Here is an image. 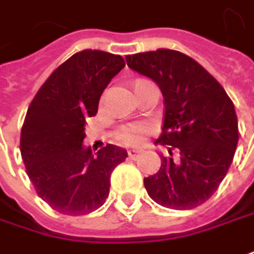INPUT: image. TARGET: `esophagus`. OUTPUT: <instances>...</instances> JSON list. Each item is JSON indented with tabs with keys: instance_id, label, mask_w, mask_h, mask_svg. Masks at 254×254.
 <instances>
[{
	"instance_id": "obj_1",
	"label": "esophagus",
	"mask_w": 254,
	"mask_h": 254,
	"mask_svg": "<svg viewBox=\"0 0 254 254\" xmlns=\"http://www.w3.org/2000/svg\"><path fill=\"white\" fill-rule=\"evenodd\" d=\"M127 156H129L132 160H136V159L140 156V152H139V150H129V152H127Z\"/></svg>"
}]
</instances>
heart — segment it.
<instances>
[{"instance_id":"b5f03b06","label":"heart","mask_w":254,"mask_h":254,"mask_svg":"<svg viewBox=\"0 0 254 254\" xmlns=\"http://www.w3.org/2000/svg\"><path fill=\"white\" fill-rule=\"evenodd\" d=\"M146 132H147V127L143 124H129L119 127L118 139L122 143L135 146L143 140Z\"/></svg>"}]
</instances>
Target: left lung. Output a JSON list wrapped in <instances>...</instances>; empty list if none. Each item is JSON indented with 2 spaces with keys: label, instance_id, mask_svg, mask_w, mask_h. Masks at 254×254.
<instances>
[{
  "label": "left lung",
  "instance_id": "1",
  "mask_svg": "<svg viewBox=\"0 0 254 254\" xmlns=\"http://www.w3.org/2000/svg\"><path fill=\"white\" fill-rule=\"evenodd\" d=\"M127 66L152 78L164 98L162 133L156 143L180 150L179 162L162 156L144 188L154 202L191 209L214 195L233 162L239 140L233 102L221 84L187 55L157 49L127 56Z\"/></svg>",
  "mask_w": 254,
  "mask_h": 254
}]
</instances>
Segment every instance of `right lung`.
<instances>
[{"instance_id":"add662e5","label":"right lung","mask_w":254,"mask_h":254,"mask_svg":"<svg viewBox=\"0 0 254 254\" xmlns=\"http://www.w3.org/2000/svg\"><path fill=\"white\" fill-rule=\"evenodd\" d=\"M125 67L119 55L81 50L49 75L28 108L21 130L26 174L45 202L66 215H85L108 198L111 174L127 157L107 144L84 147L85 119L98 112L101 94Z\"/></svg>"}]
</instances>
